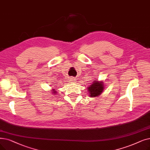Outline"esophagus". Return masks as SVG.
I'll return each mask as SVG.
<instances>
[{"label": "esophagus", "mask_w": 150, "mask_h": 150, "mask_svg": "<svg viewBox=\"0 0 150 150\" xmlns=\"http://www.w3.org/2000/svg\"><path fill=\"white\" fill-rule=\"evenodd\" d=\"M69 81H70V83H75L76 82V80L74 79V77H70L69 79Z\"/></svg>", "instance_id": "1"}]
</instances>
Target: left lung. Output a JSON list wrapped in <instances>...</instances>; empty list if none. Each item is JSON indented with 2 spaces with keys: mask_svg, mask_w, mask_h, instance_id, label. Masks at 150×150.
<instances>
[{
  "mask_svg": "<svg viewBox=\"0 0 150 150\" xmlns=\"http://www.w3.org/2000/svg\"><path fill=\"white\" fill-rule=\"evenodd\" d=\"M88 89L91 97H96L99 96L102 93L103 89V82H98L97 81H95V82L91 84V86H90Z\"/></svg>",
  "mask_w": 150,
  "mask_h": 150,
  "instance_id": "1",
  "label": "left lung"
}]
</instances>
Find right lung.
I'll return each instance as SVG.
<instances>
[{"instance_id":"add662e5","label":"right lung","mask_w":150,"mask_h":150,"mask_svg":"<svg viewBox=\"0 0 150 150\" xmlns=\"http://www.w3.org/2000/svg\"><path fill=\"white\" fill-rule=\"evenodd\" d=\"M53 91H54V93H54V94H56V92H54L55 90H54V91H52V92H53Z\"/></svg>"}]
</instances>
